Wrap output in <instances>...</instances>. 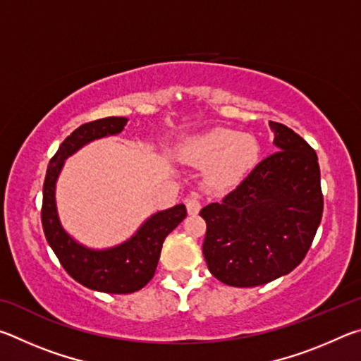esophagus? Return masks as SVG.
<instances>
[{"label":"esophagus","instance_id":"1","mask_svg":"<svg viewBox=\"0 0 361 361\" xmlns=\"http://www.w3.org/2000/svg\"><path fill=\"white\" fill-rule=\"evenodd\" d=\"M186 209L189 215H197L200 209H202V204H200V200L197 197H191L186 200Z\"/></svg>","mask_w":361,"mask_h":361}]
</instances>
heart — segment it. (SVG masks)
<instances>
[{
    "label": "heart",
    "instance_id": "1",
    "mask_svg": "<svg viewBox=\"0 0 361 361\" xmlns=\"http://www.w3.org/2000/svg\"><path fill=\"white\" fill-rule=\"evenodd\" d=\"M258 152V142L250 133L213 129L189 138L181 146L180 157L195 167H210L216 185H232L255 166Z\"/></svg>",
    "mask_w": 361,
    "mask_h": 361
}]
</instances>
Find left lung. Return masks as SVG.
Segmentation results:
<instances>
[{"label": "left lung", "mask_w": 361, "mask_h": 361, "mask_svg": "<svg viewBox=\"0 0 361 361\" xmlns=\"http://www.w3.org/2000/svg\"><path fill=\"white\" fill-rule=\"evenodd\" d=\"M276 152L221 202L204 207V256L219 282L239 288L291 272L307 255L323 213L320 167L302 137L269 122Z\"/></svg>", "instance_id": "left-lung-1"}]
</instances>
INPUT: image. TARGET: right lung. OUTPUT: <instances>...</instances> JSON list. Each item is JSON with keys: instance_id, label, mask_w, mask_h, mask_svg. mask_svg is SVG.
Here are the masks:
<instances>
[{"instance_id": "add662e5", "label": "right lung", "mask_w": 361, "mask_h": 361, "mask_svg": "<svg viewBox=\"0 0 361 361\" xmlns=\"http://www.w3.org/2000/svg\"><path fill=\"white\" fill-rule=\"evenodd\" d=\"M127 124L126 118H109L85 122L63 140L47 166L42 186L41 223L47 243L70 276L90 290L127 295L138 291L154 277L162 243L186 218V207L180 204L152 215L137 234L114 248L89 250L79 245L63 231L56 209V181L65 159L92 140L116 135Z\"/></svg>"}]
</instances>
